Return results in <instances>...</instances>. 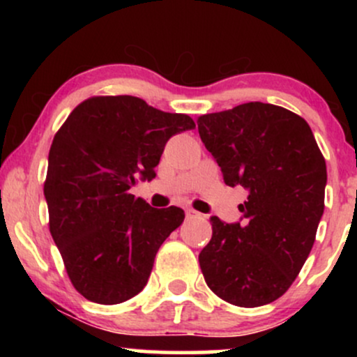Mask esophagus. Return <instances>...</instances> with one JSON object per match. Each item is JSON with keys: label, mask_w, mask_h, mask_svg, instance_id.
<instances>
[{"label": "esophagus", "mask_w": 357, "mask_h": 357, "mask_svg": "<svg viewBox=\"0 0 357 357\" xmlns=\"http://www.w3.org/2000/svg\"><path fill=\"white\" fill-rule=\"evenodd\" d=\"M198 216H199V213L192 210V208H188L186 210V218H198Z\"/></svg>", "instance_id": "obj_1"}]
</instances>
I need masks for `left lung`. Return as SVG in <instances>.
Wrapping results in <instances>:
<instances>
[{
	"instance_id": "obj_1",
	"label": "left lung",
	"mask_w": 357,
	"mask_h": 357,
	"mask_svg": "<svg viewBox=\"0 0 357 357\" xmlns=\"http://www.w3.org/2000/svg\"><path fill=\"white\" fill-rule=\"evenodd\" d=\"M198 132L225 184L248 192L241 218L211 216L199 267L213 292L260 307L287 292L312 250L327 169L310 127L284 107L247 102L198 119Z\"/></svg>"
}]
</instances>
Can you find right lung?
<instances>
[{"label": "right lung", "mask_w": 357, "mask_h": 357, "mask_svg": "<svg viewBox=\"0 0 357 357\" xmlns=\"http://www.w3.org/2000/svg\"><path fill=\"white\" fill-rule=\"evenodd\" d=\"M192 127L190 116L110 96L82 102L55 134L45 181L50 233L87 301L121 304L146 287L184 211L153 208L130 188L154 179L166 142Z\"/></svg>", "instance_id": "right-lung-1"}]
</instances>
